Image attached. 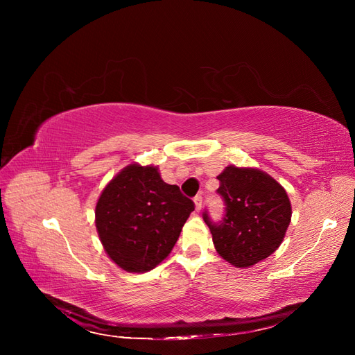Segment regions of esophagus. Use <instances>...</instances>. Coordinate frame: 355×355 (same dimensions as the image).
<instances>
[{
	"instance_id": "esophagus-1",
	"label": "esophagus",
	"mask_w": 355,
	"mask_h": 355,
	"mask_svg": "<svg viewBox=\"0 0 355 355\" xmlns=\"http://www.w3.org/2000/svg\"><path fill=\"white\" fill-rule=\"evenodd\" d=\"M194 202H196L197 211H200V210H201V206H202V197H201V196H197V197L194 198Z\"/></svg>"
}]
</instances>
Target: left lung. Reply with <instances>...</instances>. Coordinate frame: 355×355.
Here are the masks:
<instances>
[{"label":"left lung","mask_w":355,"mask_h":355,"mask_svg":"<svg viewBox=\"0 0 355 355\" xmlns=\"http://www.w3.org/2000/svg\"><path fill=\"white\" fill-rule=\"evenodd\" d=\"M218 179V194L225 201L223 219L213 222L204 211V222L223 259L249 268L280 247L292 218V204L286 189L259 168L228 166Z\"/></svg>","instance_id":"obj_1"}]
</instances>
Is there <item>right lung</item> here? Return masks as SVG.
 I'll list each match as a JSON object with an SVG mask.
<instances>
[{
	"label": "right lung",
	"instance_id": "obj_1",
	"mask_svg": "<svg viewBox=\"0 0 355 355\" xmlns=\"http://www.w3.org/2000/svg\"><path fill=\"white\" fill-rule=\"evenodd\" d=\"M194 201L161 179L158 167L130 164L105 187L96 230L105 252L128 272H145L173 249Z\"/></svg>",
	"mask_w": 355,
	"mask_h": 355
}]
</instances>
